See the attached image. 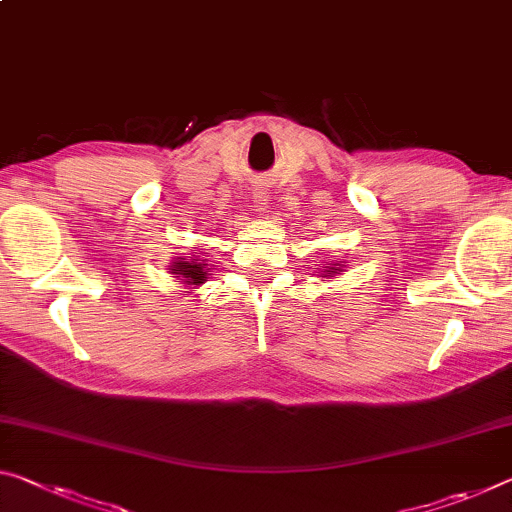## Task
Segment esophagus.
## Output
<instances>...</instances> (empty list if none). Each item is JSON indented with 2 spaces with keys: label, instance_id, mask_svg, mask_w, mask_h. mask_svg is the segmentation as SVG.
I'll list each match as a JSON object with an SVG mask.
<instances>
[{
  "label": "esophagus",
  "instance_id": "obj_1",
  "mask_svg": "<svg viewBox=\"0 0 512 512\" xmlns=\"http://www.w3.org/2000/svg\"><path fill=\"white\" fill-rule=\"evenodd\" d=\"M266 182H262V180H257V182H253V198H255V205L259 207V212H262V209L266 207V200H269V189H266Z\"/></svg>",
  "mask_w": 512,
  "mask_h": 512
}]
</instances>
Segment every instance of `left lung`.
Returning <instances> with one entry per match:
<instances>
[{
  "mask_svg": "<svg viewBox=\"0 0 512 512\" xmlns=\"http://www.w3.org/2000/svg\"><path fill=\"white\" fill-rule=\"evenodd\" d=\"M326 269H328V266H326ZM337 271H339V269H335V266H332V271H330V273H337Z\"/></svg>",
  "mask_w": 512,
  "mask_h": 512,
  "instance_id": "1",
  "label": "left lung"
}]
</instances>
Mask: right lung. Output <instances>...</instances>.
Segmentation results:
<instances>
[{
    "label": "right lung",
    "instance_id": "add662e5",
    "mask_svg": "<svg viewBox=\"0 0 512 512\" xmlns=\"http://www.w3.org/2000/svg\"><path fill=\"white\" fill-rule=\"evenodd\" d=\"M202 262H205V259H191V262H186V259H177L170 273H175V278H182L189 282V285H202L207 275V264Z\"/></svg>",
    "mask_w": 512,
    "mask_h": 512
}]
</instances>
